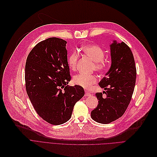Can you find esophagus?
Masks as SVG:
<instances>
[{
  "instance_id": "1",
  "label": "esophagus",
  "mask_w": 157,
  "mask_h": 157,
  "mask_svg": "<svg viewBox=\"0 0 157 157\" xmlns=\"http://www.w3.org/2000/svg\"><path fill=\"white\" fill-rule=\"evenodd\" d=\"M91 96V93H88V92H87V91L85 92V96L89 97V96Z\"/></svg>"
}]
</instances>
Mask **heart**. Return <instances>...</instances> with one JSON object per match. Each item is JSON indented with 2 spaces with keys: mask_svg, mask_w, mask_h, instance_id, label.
<instances>
[{
  "mask_svg": "<svg viewBox=\"0 0 157 157\" xmlns=\"http://www.w3.org/2000/svg\"><path fill=\"white\" fill-rule=\"evenodd\" d=\"M84 54L94 62L93 68L97 72L103 74L105 73L108 67V61L104 57L105 52L98 45L94 44H85L80 48ZM78 59V54L76 51H73L70 55L68 63L70 68L72 70H75ZM74 83L86 89H91L93 85L98 82V78L94 75L78 74L73 78Z\"/></svg>",
  "mask_w": 157,
  "mask_h": 157,
  "instance_id": "b5f03b06",
  "label": "heart"
}]
</instances>
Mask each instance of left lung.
Instances as JSON below:
<instances>
[{
    "label": "left lung",
    "mask_w": 157,
    "mask_h": 157,
    "mask_svg": "<svg viewBox=\"0 0 157 157\" xmlns=\"http://www.w3.org/2000/svg\"><path fill=\"white\" fill-rule=\"evenodd\" d=\"M112 64L99 86L106 91L96 93L98 106L91 111L95 121L108 124L121 117L128 107L136 80V66L132 52L124 42L110 45ZM106 97L104 98L102 94Z\"/></svg>",
    "instance_id": "left-lung-1"
}]
</instances>
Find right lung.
<instances>
[{"label":"right lung","mask_w":157,"mask_h":157,"mask_svg":"<svg viewBox=\"0 0 157 157\" xmlns=\"http://www.w3.org/2000/svg\"><path fill=\"white\" fill-rule=\"evenodd\" d=\"M66 41L50 38L38 43L25 64V88L36 112L50 124L70 119L73 107L84 95L83 87L68 86L71 80Z\"/></svg>","instance_id":"obj_1"}]
</instances>
